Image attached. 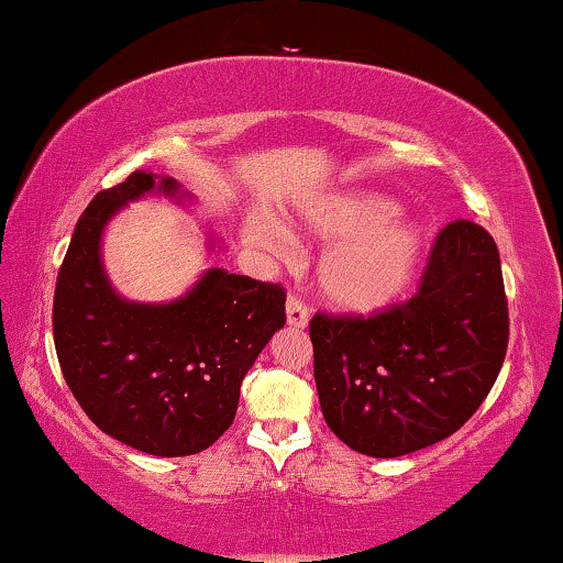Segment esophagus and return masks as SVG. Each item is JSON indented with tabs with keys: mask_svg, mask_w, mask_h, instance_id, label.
<instances>
[{
	"mask_svg": "<svg viewBox=\"0 0 563 563\" xmlns=\"http://www.w3.org/2000/svg\"><path fill=\"white\" fill-rule=\"evenodd\" d=\"M287 321H289V327H294V329H303L309 324V311L297 297L287 299Z\"/></svg>",
	"mask_w": 563,
	"mask_h": 563,
	"instance_id": "obj_1",
	"label": "esophagus"
}]
</instances>
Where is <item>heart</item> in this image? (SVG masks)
I'll return each mask as SVG.
<instances>
[{
  "mask_svg": "<svg viewBox=\"0 0 563 563\" xmlns=\"http://www.w3.org/2000/svg\"><path fill=\"white\" fill-rule=\"evenodd\" d=\"M289 224L329 242L317 260V287L331 309L352 317L394 307L411 287L427 249V227L372 189L327 191L303 201ZM242 236L264 252L284 246V236L260 219H246Z\"/></svg>",
  "mask_w": 563,
  "mask_h": 563,
  "instance_id": "obj_1",
  "label": "heart"
}]
</instances>
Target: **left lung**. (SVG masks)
I'll list each match as a JSON object with an SVG mask.
<instances>
[{"label":"left lung","instance_id":"8db88e82","mask_svg":"<svg viewBox=\"0 0 563 563\" xmlns=\"http://www.w3.org/2000/svg\"><path fill=\"white\" fill-rule=\"evenodd\" d=\"M314 382L349 449L396 459L454 434L501 372L509 309L499 249L474 221L437 236L419 294L372 319L317 314Z\"/></svg>","mask_w":563,"mask_h":563}]
</instances>
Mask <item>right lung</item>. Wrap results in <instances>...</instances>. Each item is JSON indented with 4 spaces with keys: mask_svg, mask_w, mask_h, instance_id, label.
Returning a JSON list of instances; mask_svg holds the SVG:
<instances>
[{
    "mask_svg": "<svg viewBox=\"0 0 563 563\" xmlns=\"http://www.w3.org/2000/svg\"><path fill=\"white\" fill-rule=\"evenodd\" d=\"M144 197L197 201L152 169L91 199L57 276L54 346L74 399L104 434L152 456H189L232 427L246 372L287 324V294L209 264L177 299L122 297L101 246L109 221ZM207 252L214 260L224 246L207 234Z\"/></svg>",
    "mask_w": 563,
    "mask_h": 563,
    "instance_id": "obj_1",
    "label": "right lung"
}]
</instances>
